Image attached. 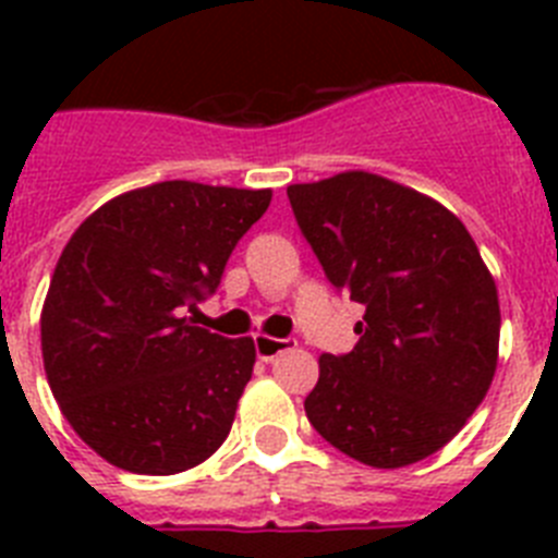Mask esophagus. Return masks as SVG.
Instances as JSON below:
<instances>
[{
	"label": "esophagus",
	"instance_id": "obj_1",
	"mask_svg": "<svg viewBox=\"0 0 558 558\" xmlns=\"http://www.w3.org/2000/svg\"><path fill=\"white\" fill-rule=\"evenodd\" d=\"M295 347V340L290 338H270V335H256L254 338V349H256V357L270 363L274 357H279L282 352Z\"/></svg>",
	"mask_w": 558,
	"mask_h": 558
}]
</instances>
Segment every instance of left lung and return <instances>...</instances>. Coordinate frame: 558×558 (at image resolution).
I'll return each instance as SVG.
<instances>
[{"instance_id": "8db88e82", "label": "left lung", "mask_w": 558, "mask_h": 558, "mask_svg": "<svg viewBox=\"0 0 558 558\" xmlns=\"http://www.w3.org/2000/svg\"><path fill=\"white\" fill-rule=\"evenodd\" d=\"M329 282L363 304L349 354H322L310 425L374 470L433 456L492 386L500 302L466 226L422 192L363 170L290 184Z\"/></svg>"}]
</instances>
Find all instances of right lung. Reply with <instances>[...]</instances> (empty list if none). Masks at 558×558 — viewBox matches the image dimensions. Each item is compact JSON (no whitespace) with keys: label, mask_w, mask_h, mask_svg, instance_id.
Listing matches in <instances>:
<instances>
[{"label":"right lung","mask_w":558,"mask_h":558,"mask_svg":"<svg viewBox=\"0 0 558 558\" xmlns=\"http://www.w3.org/2000/svg\"><path fill=\"white\" fill-rule=\"evenodd\" d=\"M270 195L161 181L122 192L69 236L41 310L44 372L72 430L113 466L175 475L229 436L254 340L181 310L218 290Z\"/></svg>","instance_id":"add662e5"}]
</instances>
